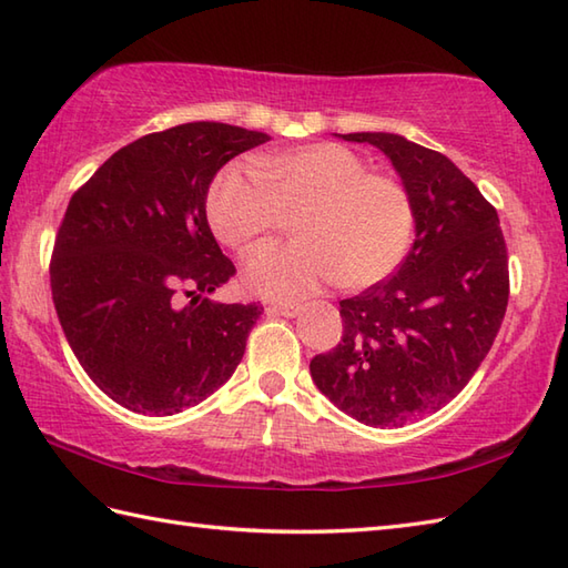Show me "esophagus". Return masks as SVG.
<instances>
[{
    "label": "esophagus",
    "mask_w": 568,
    "mask_h": 568,
    "mask_svg": "<svg viewBox=\"0 0 568 568\" xmlns=\"http://www.w3.org/2000/svg\"><path fill=\"white\" fill-rule=\"evenodd\" d=\"M265 312H271V315H281V317H297L300 312H303V307L300 305H283V303H271L268 307H265Z\"/></svg>",
    "instance_id": "obj_1"
}]
</instances>
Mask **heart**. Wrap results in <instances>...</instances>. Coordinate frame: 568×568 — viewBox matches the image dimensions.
I'll return each mask as SVG.
<instances>
[{"label": "heart", "instance_id": "heart-1", "mask_svg": "<svg viewBox=\"0 0 568 568\" xmlns=\"http://www.w3.org/2000/svg\"><path fill=\"white\" fill-rule=\"evenodd\" d=\"M297 241L246 263V285L273 300L307 297L334 281L364 291L388 277L415 236V202L397 178L336 143H310L261 159L256 173L229 165L214 178L207 216L216 239L248 253L285 220Z\"/></svg>", "mask_w": 568, "mask_h": 568}]
</instances>
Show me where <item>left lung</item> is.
Here are the masks:
<instances>
[{
    "label": "left lung",
    "mask_w": 568,
    "mask_h": 568,
    "mask_svg": "<svg viewBox=\"0 0 568 568\" xmlns=\"http://www.w3.org/2000/svg\"><path fill=\"white\" fill-rule=\"evenodd\" d=\"M388 155L415 202V244L385 281L342 300V342L310 361L317 388L368 427H403L466 388L510 295L500 220L442 155L383 131L344 134Z\"/></svg>",
    "instance_id": "8db88e82"
}]
</instances>
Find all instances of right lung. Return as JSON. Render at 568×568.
Here are the masks:
<instances>
[{
  "mask_svg": "<svg viewBox=\"0 0 568 568\" xmlns=\"http://www.w3.org/2000/svg\"><path fill=\"white\" fill-rule=\"evenodd\" d=\"M268 139L220 122L155 131L70 197L51 256L55 312L84 373L131 413L197 405L244 356L263 307L207 297L236 268L204 204L216 171Z\"/></svg>",
  "mask_w": 568,
  "mask_h": 568,
  "instance_id": "right-lung-1",
  "label": "right lung"
}]
</instances>
